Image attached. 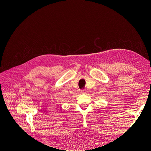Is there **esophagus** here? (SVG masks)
I'll list each match as a JSON object with an SVG mask.
<instances>
[{
  "instance_id": "34e87169",
  "label": "esophagus",
  "mask_w": 151,
  "mask_h": 151,
  "mask_svg": "<svg viewBox=\"0 0 151 151\" xmlns=\"http://www.w3.org/2000/svg\"><path fill=\"white\" fill-rule=\"evenodd\" d=\"M81 93H83V94H86L87 91H86V90H85V89H84V90H81Z\"/></svg>"
}]
</instances>
